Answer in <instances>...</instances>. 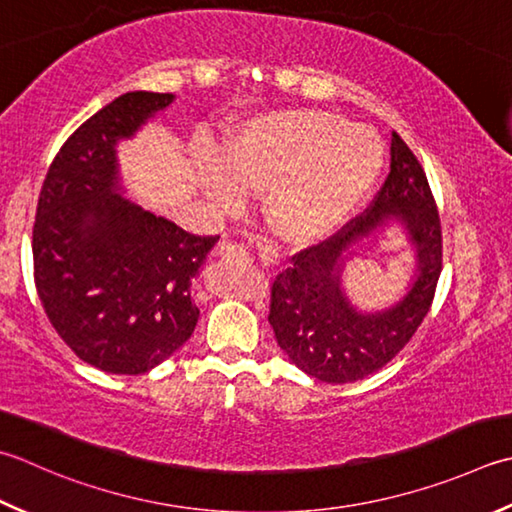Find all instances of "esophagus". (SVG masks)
I'll return each instance as SVG.
<instances>
[{"mask_svg":"<svg viewBox=\"0 0 512 512\" xmlns=\"http://www.w3.org/2000/svg\"><path fill=\"white\" fill-rule=\"evenodd\" d=\"M219 257L226 264H250L248 248L237 242H222V246H219Z\"/></svg>","mask_w":512,"mask_h":512,"instance_id":"1","label":"esophagus"}]
</instances>
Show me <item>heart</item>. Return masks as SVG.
Wrapping results in <instances>:
<instances>
[{
    "mask_svg": "<svg viewBox=\"0 0 512 512\" xmlns=\"http://www.w3.org/2000/svg\"><path fill=\"white\" fill-rule=\"evenodd\" d=\"M382 164V142L368 126L288 108L248 119L204 186L224 206L237 204L242 190L266 193L270 230L290 244H315L364 204Z\"/></svg>",
    "mask_w": 512,
    "mask_h": 512,
    "instance_id": "b5f03b06",
    "label": "heart"
}]
</instances>
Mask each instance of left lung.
Returning <instances> with one entry per match:
<instances>
[{"instance_id": "8db88e82", "label": "left lung", "mask_w": 512, "mask_h": 512, "mask_svg": "<svg viewBox=\"0 0 512 512\" xmlns=\"http://www.w3.org/2000/svg\"><path fill=\"white\" fill-rule=\"evenodd\" d=\"M403 228L416 270L407 293L386 309L362 311L349 302L343 268L356 248L390 225ZM442 273V224L417 157L397 133L390 137V175L373 206L344 233L306 248L279 273L270 293L268 322L279 348L306 375L348 384L386 366L410 337L435 297Z\"/></svg>"}]
</instances>
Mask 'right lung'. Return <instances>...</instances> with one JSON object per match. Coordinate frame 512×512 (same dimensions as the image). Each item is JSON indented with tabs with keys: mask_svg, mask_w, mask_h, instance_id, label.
<instances>
[{
	"mask_svg": "<svg viewBox=\"0 0 512 512\" xmlns=\"http://www.w3.org/2000/svg\"><path fill=\"white\" fill-rule=\"evenodd\" d=\"M173 102L133 90L97 110L66 139L39 193V299L70 350L104 373H148L197 326L190 286L219 237L190 235L124 197L117 159V144Z\"/></svg>",
	"mask_w": 512,
	"mask_h": 512,
	"instance_id": "add662e5",
	"label": "right lung"
}]
</instances>
